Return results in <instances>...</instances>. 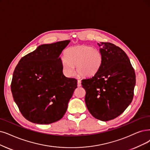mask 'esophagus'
Returning <instances> with one entry per match:
<instances>
[{
  "label": "esophagus",
  "mask_w": 150,
  "mask_h": 150,
  "mask_svg": "<svg viewBox=\"0 0 150 150\" xmlns=\"http://www.w3.org/2000/svg\"><path fill=\"white\" fill-rule=\"evenodd\" d=\"M81 81L80 80L77 81V87H81Z\"/></svg>",
  "instance_id": "1"
}]
</instances>
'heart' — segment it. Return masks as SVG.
<instances>
[{
  "mask_svg": "<svg viewBox=\"0 0 150 150\" xmlns=\"http://www.w3.org/2000/svg\"><path fill=\"white\" fill-rule=\"evenodd\" d=\"M102 63L100 51L86 45H79L69 48L62 61L63 73L68 76L74 74L76 71L81 76L91 77L97 74Z\"/></svg>",
  "mask_w": 150,
  "mask_h": 150,
  "instance_id": "obj_1",
  "label": "heart"
}]
</instances>
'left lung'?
<instances>
[{
	"label": "left lung",
	"mask_w": 150,
	"mask_h": 150,
	"mask_svg": "<svg viewBox=\"0 0 150 150\" xmlns=\"http://www.w3.org/2000/svg\"><path fill=\"white\" fill-rule=\"evenodd\" d=\"M102 55L98 71L82 81L88 111L96 119L108 121L119 116L132 101L135 74L130 59L120 47L98 44Z\"/></svg>",
	"instance_id": "obj_1"
}]
</instances>
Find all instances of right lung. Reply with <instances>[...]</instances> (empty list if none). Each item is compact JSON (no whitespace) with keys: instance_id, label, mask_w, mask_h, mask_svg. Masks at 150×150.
<instances>
[{"instance_id":"right-lung-1","label":"right lung","mask_w":150,"mask_h":150,"mask_svg":"<svg viewBox=\"0 0 150 150\" xmlns=\"http://www.w3.org/2000/svg\"><path fill=\"white\" fill-rule=\"evenodd\" d=\"M69 40L39 45L23 57L13 72L11 91L22 115L29 121L49 124L61 119L77 87L64 76L61 54Z\"/></svg>"}]
</instances>
